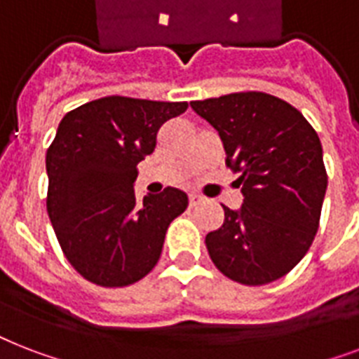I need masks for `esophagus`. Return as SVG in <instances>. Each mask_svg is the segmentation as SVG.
<instances>
[{
    "mask_svg": "<svg viewBox=\"0 0 359 359\" xmlns=\"http://www.w3.org/2000/svg\"><path fill=\"white\" fill-rule=\"evenodd\" d=\"M188 201H190V207L194 208V207H197V205H199V203L203 201V197L199 196V194H190V197H188Z\"/></svg>",
    "mask_w": 359,
    "mask_h": 359,
    "instance_id": "esophagus-1",
    "label": "esophagus"
}]
</instances>
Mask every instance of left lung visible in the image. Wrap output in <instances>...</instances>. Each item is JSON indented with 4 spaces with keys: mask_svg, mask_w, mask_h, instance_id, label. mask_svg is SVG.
I'll use <instances>...</instances> for the list:
<instances>
[{
    "mask_svg": "<svg viewBox=\"0 0 359 359\" xmlns=\"http://www.w3.org/2000/svg\"><path fill=\"white\" fill-rule=\"evenodd\" d=\"M191 108L218 130L244 196L240 210L224 207V225L205 238L208 255L236 283H272L304 259L318 231L328 175L317 132L266 93H231Z\"/></svg>",
    "mask_w": 359,
    "mask_h": 359,
    "instance_id": "left-lung-1",
    "label": "left lung"
}]
</instances>
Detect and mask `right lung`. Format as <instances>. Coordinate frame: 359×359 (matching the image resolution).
<instances>
[{
  "instance_id": "1",
  "label": "right lung",
  "mask_w": 359,
  "mask_h": 359,
  "mask_svg": "<svg viewBox=\"0 0 359 359\" xmlns=\"http://www.w3.org/2000/svg\"><path fill=\"white\" fill-rule=\"evenodd\" d=\"M188 102L104 97L72 109L46 152V208L67 261L100 287L145 278L162 255L169 224L188 196L165 188L135 199L137 163L156 147L158 130Z\"/></svg>"
}]
</instances>
